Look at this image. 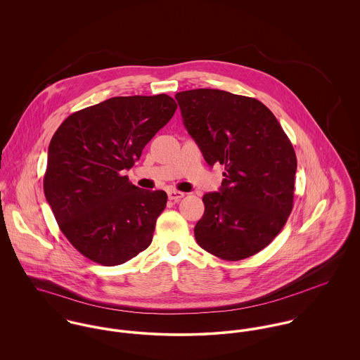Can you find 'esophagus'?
I'll return each mask as SVG.
<instances>
[{
	"mask_svg": "<svg viewBox=\"0 0 360 360\" xmlns=\"http://www.w3.org/2000/svg\"><path fill=\"white\" fill-rule=\"evenodd\" d=\"M167 197H169L170 201H180L184 197V193L176 191V190H169L167 191Z\"/></svg>",
	"mask_w": 360,
	"mask_h": 360,
	"instance_id": "obj_1",
	"label": "esophagus"
}]
</instances>
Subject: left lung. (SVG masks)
<instances>
[{
    "instance_id": "left-lung-1",
    "label": "left lung",
    "mask_w": 360,
    "mask_h": 360,
    "mask_svg": "<svg viewBox=\"0 0 360 360\" xmlns=\"http://www.w3.org/2000/svg\"><path fill=\"white\" fill-rule=\"evenodd\" d=\"M184 126L206 163L224 166L219 193H207L194 234L206 252L241 260L266 248L292 210L297 156L271 110L221 90L177 93Z\"/></svg>"
}]
</instances>
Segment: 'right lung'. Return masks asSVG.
Instances as JSON below:
<instances>
[{"label":"right lung","mask_w":360,"mask_h":360,"mask_svg":"<svg viewBox=\"0 0 360 360\" xmlns=\"http://www.w3.org/2000/svg\"><path fill=\"white\" fill-rule=\"evenodd\" d=\"M176 108L166 94L113 97L72 113L52 136L44 194L83 257L116 266L150 247L167 195L133 186L123 173Z\"/></svg>","instance_id":"1"}]
</instances>
